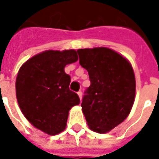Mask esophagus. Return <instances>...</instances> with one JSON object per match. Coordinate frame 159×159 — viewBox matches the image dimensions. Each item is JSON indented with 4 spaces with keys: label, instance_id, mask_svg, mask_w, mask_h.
<instances>
[{
    "label": "esophagus",
    "instance_id": "34e87169",
    "mask_svg": "<svg viewBox=\"0 0 159 159\" xmlns=\"http://www.w3.org/2000/svg\"><path fill=\"white\" fill-rule=\"evenodd\" d=\"M77 94H78V96H79L80 100H82V97H83V93H82V91H78V92H77Z\"/></svg>",
    "mask_w": 159,
    "mask_h": 159
}]
</instances>
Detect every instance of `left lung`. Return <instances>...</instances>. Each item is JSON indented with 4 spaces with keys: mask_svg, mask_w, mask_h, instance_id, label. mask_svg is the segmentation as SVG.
<instances>
[{
    "mask_svg": "<svg viewBox=\"0 0 159 159\" xmlns=\"http://www.w3.org/2000/svg\"><path fill=\"white\" fill-rule=\"evenodd\" d=\"M77 52L91 83L82 111L90 129L107 133L131 111L136 88L133 67L122 54L105 47L78 49Z\"/></svg>",
    "mask_w": 159,
    "mask_h": 159,
    "instance_id": "1",
    "label": "left lung"
}]
</instances>
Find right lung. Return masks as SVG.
Returning <instances> with one entry per match:
<instances>
[{"label": "right lung", "instance_id": "add662e5", "mask_svg": "<svg viewBox=\"0 0 159 159\" xmlns=\"http://www.w3.org/2000/svg\"><path fill=\"white\" fill-rule=\"evenodd\" d=\"M74 49L47 50L20 67L16 78V97L24 116L42 132L55 135L65 130L69 111L80 99L70 90L66 65L77 61Z\"/></svg>", "mask_w": 159, "mask_h": 159}]
</instances>
